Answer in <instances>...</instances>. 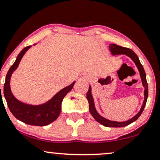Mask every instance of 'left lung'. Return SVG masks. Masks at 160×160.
<instances>
[{
    "instance_id": "obj_1",
    "label": "left lung",
    "mask_w": 160,
    "mask_h": 160,
    "mask_svg": "<svg viewBox=\"0 0 160 160\" xmlns=\"http://www.w3.org/2000/svg\"><path fill=\"white\" fill-rule=\"evenodd\" d=\"M109 49H110V52L112 54V55L125 54V55L129 57V58L134 61L135 65L137 66V68H138L139 74H140L141 80H142V86L145 88L144 101H143L142 106L141 107L139 112L137 113L134 117H132V118L130 119V120L125 121V122H117V121H112V120H107V119L104 118V117L100 116V115L98 114V112H97L96 108H95L94 99H93V96L92 94V88H91V86H89V88H88V91L86 94V98L87 100H88V104H89V112L91 113V114H92L93 117L94 118V120L98 121V122H100V124L104 125V126L114 127V128H120V127H124L129 124H131V123H132L133 122H134V121H136L137 119L139 118V116H140L141 114L142 113L143 110H144L145 104H146L148 96V88L146 74H145V70L144 68H143V66H142V64H141L140 61H139V58L137 57V54L134 53V51H132V50L130 49V48L122 47V46H117L116 44H113V43L109 45Z\"/></svg>"
}]
</instances>
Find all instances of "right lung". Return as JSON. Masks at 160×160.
Listing matches in <instances>:
<instances>
[{
	"label": "right lung",
	"mask_w": 160,
	"mask_h": 160,
	"mask_svg": "<svg viewBox=\"0 0 160 160\" xmlns=\"http://www.w3.org/2000/svg\"><path fill=\"white\" fill-rule=\"evenodd\" d=\"M31 46H26L20 52L13 65L8 71L3 86V94L10 112L18 120L28 125L44 126L54 122L59 117L61 112L62 101L66 95L72 89L75 82H73L70 86L62 88L57 93L51 100L43 104L33 106L24 103L17 100L11 92L10 79L14 71L18 67L22 58Z\"/></svg>",
	"instance_id": "obj_1"
}]
</instances>
